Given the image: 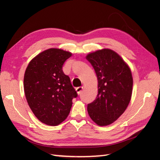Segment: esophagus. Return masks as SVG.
Instances as JSON below:
<instances>
[{
    "mask_svg": "<svg viewBox=\"0 0 160 160\" xmlns=\"http://www.w3.org/2000/svg\"><path fill=\"white\" fill-rule=\"evenodd\" d=\"M83 87H79V88H76V91L77 92V93H78V94H81L82 91H83Z\"/></svg>",
    "mask_w": 160,
    "mask_h": 160,
    "instance_id": "34e87169",
    "label": "esophagus"
}]
</instances>
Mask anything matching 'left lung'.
I'll use <instances>...</instances> for the list:
<instances>
[{
  "instance_id": "left-lung-1",
  "label": "left lung",
  "mask_w": 160,
  "mask_h": 160,
  "mask_svg": "<svg viewBox=\"0 0 160 160\" xmlns=\"http://www.w3.org/2000/svg\"><path fill=\"white\" fill-rule=\"evenodd\" d=\"M86 59L93 66L98 80V94L88 105L91 119L100 126L117 120L132 98V72L117 52L104 49L89 53Z\"/></svg>"
}]
</instances>
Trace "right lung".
I'll return each mask as SVG.
<instances>
[{"label":"right lung","instance_id":"add662e5","mask_svg":"<svg viewBox=\"0 0 160 160\" xmlns=\"http://www.w3.org/2000/svg\"><path fill=\"white\" fill-rule=\"evenodd\" d=\"M71 53L59 49L42 51L28 65L24 76V91L28 105L37 118L55 126L67 118L72 99L77 93L62 65Z\"/></svg>","mask_w":160,"mask_h":160}]
</instances>
